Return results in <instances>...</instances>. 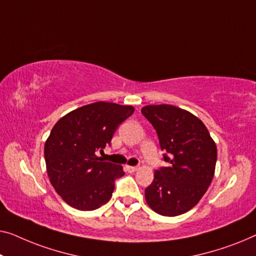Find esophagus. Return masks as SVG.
I'll return each mask as SVG.
<instances>
[{
	"label": "esophagus",
	"instance_id": "34e87169",
	"mask_svg": "<svg viewBox=\"0 0 256 256\" xmlns=\"http://www.w3.org/2000/svg\"><path fill=\"white\" fill-rule=\"evenodd\" d=\"M126 170L128 172H134L136 170H138V167H136V166H126Z\"/></svg>",
	"mask_w": 256,
	"mask_h": 256
}]
</instances>
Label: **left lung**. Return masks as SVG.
Instances as JSON below:
<instances>
[{
	"label": "left lung",
	"instance_id": "1",
	"mask_svg": "<svg viewBox=\"0 0 256 256\" xmlns=\"http://www.w3.org/2000/svg\"><path fill=\"white\" fill-rule=\"evenodd\" d=\"M142 114L156 128L168 167L154 172L145 189L148 206L156 214L175 217L192 210L211 184L217 146L200 118L181 108L146 106Z\"/></svg>",
	"mask_w": 256,
	"mask_h": 256
}]
</instances>
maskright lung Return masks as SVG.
I'll list each match as a JSON object with an SVG mask.
<instances>
[{
  "label": "right lung",
  "instance_id": "1",
  "mask_svg": "<svg viewBox=\"0 0 256 256\" xmlns=\"http://www.w3.org/2000/svg\"><path fill=\"white\" fill-rule=\"evenodd\" d=\"M133 111L131 106L96 102L70 111L53 126L44 147L46 169L53 188L72 208L96 210L111 198L123 167L96 153L110 145Z\"/></svg>",
  "mask_w": 256,
  "mask_h": 256
}]
</instances>
